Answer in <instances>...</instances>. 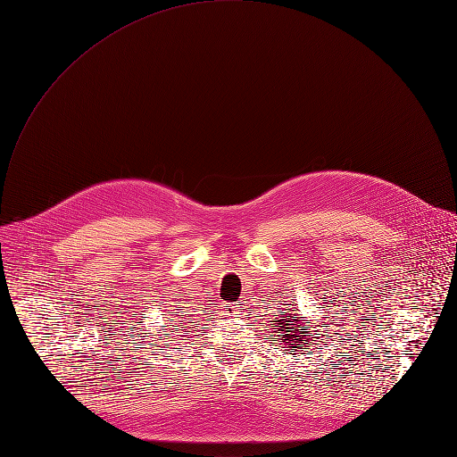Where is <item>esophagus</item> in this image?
Returning <instances> with one entry per match:
<instances>
[{
  "label": "esophagus",
  "instance_id": "obj_1",
  "mask_svg": "<svg viewBox=\"0 0 457 457\" xmlns=\"http://www.w3.org/2000/svg\"><path fill=\"white\" fill-rule=\"evenodd\" d=\"M224 311H226V316L242 314V305H238V303H233V305H224Z\"/></svg>",
  "mask_w": 457,
  "mask_h": 457
}]
</instances>
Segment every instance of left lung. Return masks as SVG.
<instances>
[{
  "instance_id": "left-lung-1",
  "label": "left lung",
  "mask_w": 457,
  "mask_h": 457,
  "mask_svg": "<svg viewBox=\"0 0 457 457\" xmlns=\"http://www.w3.org/2000/svg\"><path fill=\"white\" fill-rule=\"evenodd\" d=\"M323 301H327V299H323ZM269 309H272V307H269ZM320 309H325V305H321ZM265 316H269V314H265ZM269 323H270L269 327H270L274 337L279 339L281 348L294 350V352L309 350V345L314 339L311 336H321V334H316L318 332L316 328L320 327V325H316L318 320L314 321V320L305 318V314H301V311L297 309L295 299L285 301L283 307H278L274 316H270Z\"/></svg>"
}]
</instances>
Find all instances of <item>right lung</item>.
Returning a JSON list of instances; mask_svg holds the SVG:
<instances>
[{"mask_svg": "<svg viewBox=\"0 0 457 457\" xmlns=\"http://www.w3.org/2000/svg\"><path fill=\"white\" fill-rule=\"evenodd\" d=\"M172 314H174V312H172ZM174 316H176V318H178V312H176V314H174ZM172 323H179V327H183V321H176V320H170V325H169V327H174V325H172ZM176 330H179V328H176Z\"/></svg>", "mask_w": 457, "mask_h": 457, "instance_id": "obj_1", "label": "right lung"}]
</instances>
